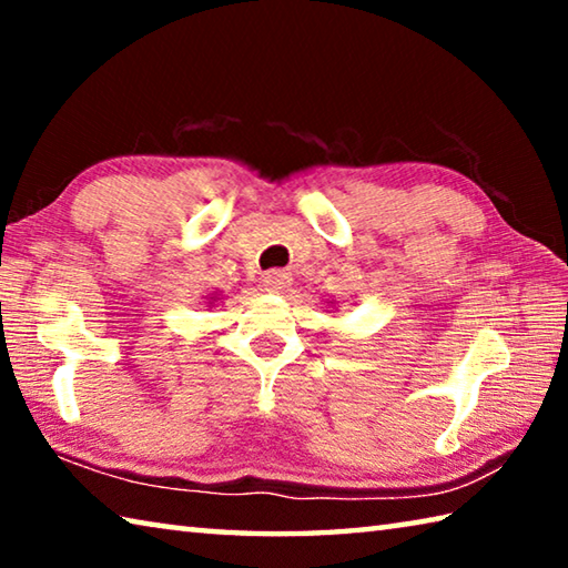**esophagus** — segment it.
<instances>
[{
  "label": "esophagus",
  "mask_w": 568,
  "mask_h": 568,
  "mask_svg": "<svg viewBox=\"0 0 568 568\" xmlns=\"http://www.w3.org/2000/svg\"><path fill=\"white\" fill-rule=\"evenodd\" d=\"M263 285H265V291H267V293H273V295H283V293L291 291L293 277L287 275V273H283V271H273V273H267V275L263 277Z\"/></svg>",
  "instance_id": "1"
}]
</instances>
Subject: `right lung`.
<instances>
[{
	"label": "right lung",
	"instance_id": "add662e5",
	"mask_svg": "<svg viewBox=\"0 0 568 568\" xmlns=\"http://www.w3.org/2000/svg\"><path fill=\"white\" fill-rule=\"evenodd\" d=\"M207 301H210V305H213V303H217V301H223V297H220V293H210Z\"/></svg>",
	"mask_w": 568,
	"mask_h": 568
}]
</instances>
